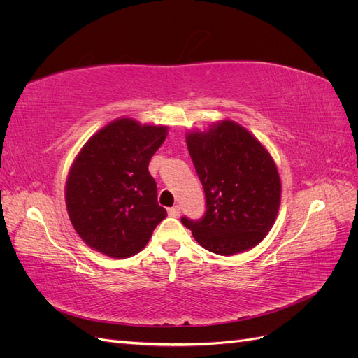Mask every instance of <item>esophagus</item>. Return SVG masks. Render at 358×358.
<instances>
[{
    "label": "esophagus",
    "mask_w": 358,
    "mask_h": 358,
    "mask_svg": "<svg viewBox=\"0 0 358 358\" xmlns=\"http://www.w3.org/2000/svg\"><path fill=\"white\" fill-rule=\"evenodd\" d=\"M169 215L173 216V218H178V216L180 215V208H179V206L176 204V206H173V208H170L169 209Z\"/></svg>",
    "instance_id": "esophagus-1"
}]
</instances>
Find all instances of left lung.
Returning a JSON list of instances; mask_svg holds the SVG:
<instances>
[{
    "mask_svg": "<svg viewBox=\"0 0 358 358\" xmlns=\"http://www.w3.org/2000/svg\"><path fill=\"white\" fill-rule=\"evenodd\" d=\"M187 145L201 182L206 212L182 224L210 252L234 255L262 242L272 229L280 203L275 161L241 125L222 121L191 133Z\"/></svg>",
    "mask_w": 358,
    "mask_h": 358,
    "instance_id": "obj_1",
    "label": "left lung"
}]
</instances>
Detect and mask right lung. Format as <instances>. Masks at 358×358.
Instances as JSON below:
<instances>
[{
  "mask_svg": "<svg viewBox=\"0 0 358 358\" xmlns=\"http://www.w3.org/2000/svg\"><path fill=\"white\" fill-rule=\"evenodd\" d=\"M166 136L167 127L122 117L92 136L76 157L67 179V210L74 230L95 251L131 257L167 216L148 170Z\"/></svg>",
  "mask_w": 358,
  "mask_h": 358,
  "instance_id": "add662e5",
  "label": "right lung"
}]
</instances>
